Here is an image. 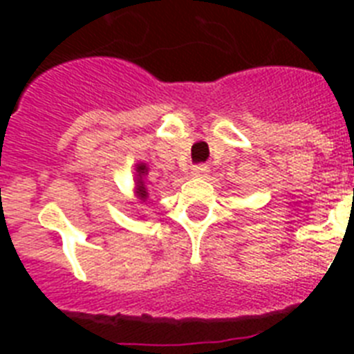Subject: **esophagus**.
<instances>
[{"label": "esophagus", "instance_id": "obj_1", "mask_svg": "<svg viewBox=\"0 0 354 354\" xmlns=\"http://www.w3.org/2000/svg\"><path fill=\"white\" fill-rule=\"evenodd\" d=\"M207 171L209 170L205 165H195L192 170V174H193V177H204V175H207Z\"/></svg>", "mask_w": 354, "mask_h": 354}]
</instances>
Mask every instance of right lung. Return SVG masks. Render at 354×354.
<instances>
[{
	"label": "right lung",
	"instance_id": "1",
	"mask_svg": "<svg viewBox=\"0 0 354 354\" xmlns=\"http://www.w3.org/2000/svg\"><path fill=\"white\" fill-rule=\"evenodd\" d=\"M147 171H149V168H147L145 162H138V165H136V195L142 200H145L147 196H149L145 183H143V175H147Z\"/></svg>",
	"mask_w": 354,
	"mask_h": 354
}]
</instances>
